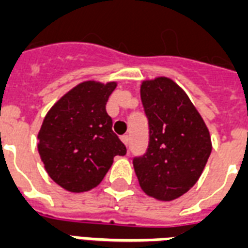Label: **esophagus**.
Masks as SVG:
<instances>
[{
	"label": "esophagus",
	"instance_id": "esophagus-1",
	"mask_svg": "<svg viewBox=\"0 0 248 248\" xmlns=\"http://www.w3.org/2000/svg\"><path fill=\"white\" fill-rule=\"evenodd\" d=\"M122 141H123V142H124V144L126 145V146H128V142H129V137H128V136H126V135L122 136Z\"/></svg>",
	"mask_w": 248,
	"mask_h": 248
}]
</instances>
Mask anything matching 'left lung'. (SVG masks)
I'll use <instances>...</instances> for the list:
<instances>
[{
  "label": "left lung",
  "instance_id": "8db88e82",
  "mask_svg": "<svg viewBox=\"0 0 248 248\" xmlns=\"http://www.w3.org/2000/svg\"><path fill=\"white\" fill-rule=\"evenodd\" d=\"M149 122V145L133 158L140 187L161 202L193 187L212 152L209 131L188 95L172 79L158 77L141 85Z\"/></svg>",
  "mask_w": 248,
  "mask_h": 248
}]
</instances>
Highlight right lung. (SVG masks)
Instances as JSON below:
<instances>
[{
	"mask_svg": "<svg viewBox=\"0 0 248 248\" xmlns=\"http://www.w3.org/2000/svg\"><path fill=\"white\" fill-rule=\"evenodd\" d=\"M116 82H82L56 102L39 131V154L52 180L69 192H86L103 180L126 148L106 111Z\"/></svg>",
	"mask_w": 248,
	"mask_h": 248,
	"instance_id": "add662e5",
	"label": "right lung"
}]
</instances>
